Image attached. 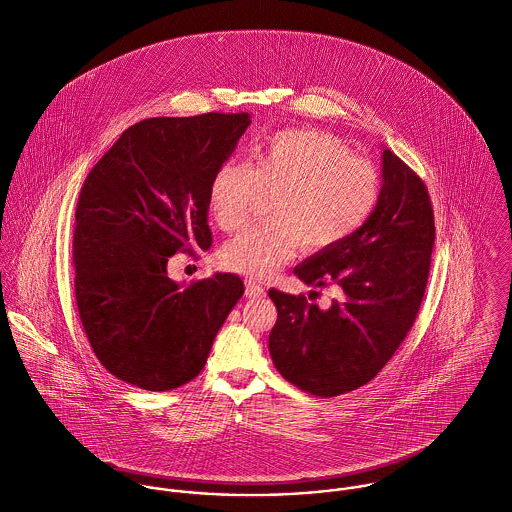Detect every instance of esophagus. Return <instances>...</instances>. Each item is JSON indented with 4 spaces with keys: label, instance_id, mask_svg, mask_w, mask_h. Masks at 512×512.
Here are the masks:
<instances>
[{
    "label": "esophagus",
    "instance_id": "34e87169",
    "mask_svg": "<svg viewBox=\"0 0 512 512\" xmlns=\"http://www.w3.org/2000/svg\"><path fill=\"white\" fill-rule=\"evenodd\" d=\"M245 295L249 297V299H261V297H265V289L261 287V285H257L255 281H247L245 283Z\"/></svg>",
    "mask_w": 512,
    "mask_h": 512
}]
</instances>
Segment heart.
I'll list each match as a JSON object with an SVG mask.
<instances>
[{"mask_svg": "<svg viewBox=\"0 0 512 512\" xmlns=\"http://www.w3.org/2000/svg\"><path fill=\"white\" fill-rule=\"evenodd\" d=\"M263 191L275 193L273 221L243 229L221 249L227 269L255 279L291 261L301 241L321 251L351 237L377 205L379 175L333 137L287 129L259 149L255 165L227 161L217 169L209 187L211 217L223 231H235Z\"/></svg>", "mask_w": 512, "mask_h": 512, "instance_id": "heart-1", "label": "heart"}]
</instances>
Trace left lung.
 I'll return each mask as SVG.
<instances>
[{
	"mask_svg": "<svg viewBox=\"0 0 512 512\" xmlns=\"http://www.w3.org/2000/svg\"><path fill=\"white\" fill-rule=\"evenodd\" d=\"M369 219L345 241L295 267L305 285L333 283L329 309L271 289L277 323L269 353L277 371L305 393L337 397L367 385L395 355L419 313L435 245L425 183L389 149Z\"/></svg>",
	"mask_w": 512,
	"mask_h": 512,
	"instance_id": "left-lung-1",
	"label": "left lung"
}]
</instances>
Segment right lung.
<instances>
[{
	"label": "right lung",
	"instance_id": "add662e5",
	"mask_svg": "<svg viewBox=\"0 0 512 512\" xmlns=\"http://www.w3.org/2000/svg\"><path fill=\"white\" fill-rule=\"evenodd\" d=\"M251 125L249 113L151 117L121 133L77 201L75 299L99 363L145 391L195 379L243 281L189 287L167 275L179 249L211 247L209 187Z\"/></svg>",
	"mask_w": 512,
	"mask_h": 512
}]
</instances>
